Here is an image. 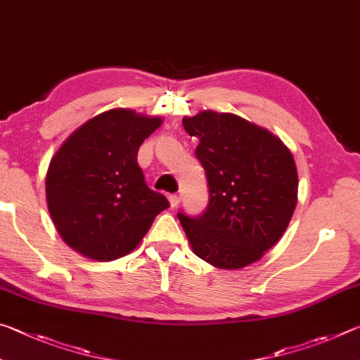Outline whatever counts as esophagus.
<instances>
[{
  "label": "esophagus",
  "mask_w": 360,
  "mask_h": 360,
  "mask_svg": "<svg viewBox=\"0 0 360 360\" xmlns=\"http://www.w3.org/2000/svg\"><path fill=\"white\" fill-rule=\"evenodd\" d=\"M179 202H181V197L178 193L169 195V205H172V208H176V206L179 205Z\"/></svg>",
  "instance_id": "obj_1"
}]
</instances>
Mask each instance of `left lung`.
Returning <instances> with one entry per match:
<instances>
[{
  "instance_id": "1",
  "label": "left lung",
  "mask_w": 360,
  "mask_h": 360,
  "mask_svg": "<svg viewBox=\"0 0 360 360\" xmlns=\"http://www.w3.org/2000/svg\"><path fill=\"white\" fill-rule=\"evenodd\" d=\"M200 143L210 202L203 214L178 219L193 252L217 268L257 262L288 229L297 205L294 157L283 141L235 114L203 111L182 119Z\"/></svg>"
}]
</instances>
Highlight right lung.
<instances>
[{
    "label": "right lung",
    "instance_id": "add662e5",
    "mask_svg": "<svg viewBox=\"0 0 360 360\" xmlns=\"http://www.w3.org/2000/svg\"><path fill=\"white\" fill-rule=\"evenodd\" d=\"M160 117L111 109L85 122L62 144L46 176L47 208L66 245L94 260L131 252L168 200L148 187L139 146Z\"/></svg>",
    "mask_w": 360,
    "mask_h": 360
}]
</instances>
